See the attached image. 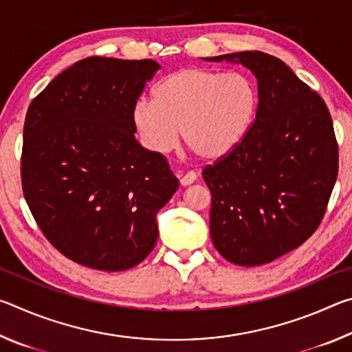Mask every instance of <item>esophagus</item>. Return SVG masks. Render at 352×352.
<instances>
[{
  "mask_svg": "<svg viewBox=\"0 0 352 352\" xmlns=\"http://www.w3.org/2000/svg\"><path fill=\"white\" fill-rule=\"evenodd\" d=\"M195 180H197V175H195V172L189 170L180 178V183H182V186H189V184L194 183Z\"/></svg>",
  "mask_w": 352,
  "mask_h": 352,
  "instance_id": "34e87169",
  "label": "esophagus"
}]
</instances>
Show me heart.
<instances>
[{
  "label": "heart",
  "mask_w": 352,
  "mask_h": 352,
  "mask_svg": "<svg viewBox=\"0 0 352 352\" xmlns=\"http://www.w3.org/2000/svg\"><path fill=\"white\" fill-rule=\"evenodd\" d=\"M153 100L133 107V122L153 152H170L178 130L189 151L214 160L233 151L242 140L254 110L252 83L237 73L186 68L158 83Z\"/></svg>",
  "instance_id": "obj_1"
}]
</instances>
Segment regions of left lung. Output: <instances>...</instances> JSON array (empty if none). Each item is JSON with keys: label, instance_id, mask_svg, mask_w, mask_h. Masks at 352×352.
<instances>
[{"label": "left lung", "instance_id": "obj_1", "mask_svg": "<svg viewBox=\"0 0 352 352\" xmlns=\"http://www.w3.org/2000/svg\"><path fill=\"white\" fill-rule=\"evenodd\" d=\"M205 60L242 63L258 79L252 126L204 169L211 239L236 265L267 264L305 243L323 220L338 174L331 113L318 93L265 52Z\"/></svg>", "mask_w": 352, "mask_h": 352}]
</instances>
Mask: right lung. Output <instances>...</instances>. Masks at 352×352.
<instances>
[{
    "mask_svg": "<svg viewBox=\"0 0 352 352\" xmlns=\"http://www.w3.org/2000/svg\"><path fill=\"white\" fill-rule=\"evenodd\" d=\"M160 69L151 58L87 57L32 99L21 186L51 245L90 269H132L152 252L157 212L178 180L135 140L133 107Z\"/></svg>",
    "mask_w": 352,
    "mask_h": 352,
    "instance_id": "1",
    "label": "right lung"
}]
</instances>
